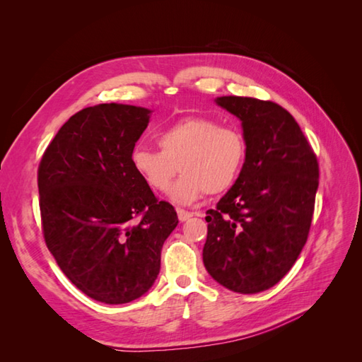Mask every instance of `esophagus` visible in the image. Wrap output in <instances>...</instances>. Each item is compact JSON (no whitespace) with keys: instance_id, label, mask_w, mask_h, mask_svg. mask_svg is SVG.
I'll return each mask as SVG.
<instances>
[{"instance_id":"esophagus-1","label":"esophagus","mask_w":362,"mask_h":362,"mask_svg":"<svg viewBox=\"0 0 362 362\" xmlns=\"http://www.w3.org/2000/svg\"><path fill=\"white\" fill-rule=\"evenodd\" d=\"M192 216H193V213L185 211V210H182V208H178V218H180V222L189 221V218H190Z\"/></svg>"}]
</instances>
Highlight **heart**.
<instances>
[{
    "mask_svg": "<svg viewBox=\"0 0 362 362\" xmlns=\"http://www.w3.org/2000/svg\"><path fill=\"white\" fill-rule=\"evenodd\" d=\"M160 151L136 146L129 161L154 192H166L175 175L181 178L170 189V199L187 205L205 193L228 192L243 170L247 144L242 131L221 125L208 116H185L157 134Z\"/></svg>",
    "mask_w": 362,
    "mask_h": 362,
    "instance_id": "heart-1",
    "label": "heart"
}]
</instances>
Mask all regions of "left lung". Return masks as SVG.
I'll return each instance as SVG.
<instances>
[{"label": "left lung", "mask_w": 362, "mask_h": 362, "mask_svg": "<svg viewBox=\"0 0 362 362\" xmlns=\"http://www.w3.org/2000/svg\"><path fill=\"white\" fill-rule=\"evenodd\" d=\"M216 103L242 120L247 156L235 184L206 211L204 264L228 290L254 294L286 276L306 243L319 161L279 104L245 96Z\"/></svg>", "instance_id": "1"}]
</instances>
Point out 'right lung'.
Here are the masks:
<instances>
[{"label": "right lung", "mask_w": 362, "mask_h": 362, "mask_svg": "<svg viewBox=\"0 0 362 362\" xmlns=\"http://www.w3.org/2000/svg\"><path fill=\"white\" fill-rule=\"evenodd\" d=\"M149 113L124 104L83 108L37 169L47 247L76 288L110 305L152 287L164 240L178 225L175 208L156 198L129 161Z\"/></svg>", "instance_id": "right-lung-1"}]
</instances>
